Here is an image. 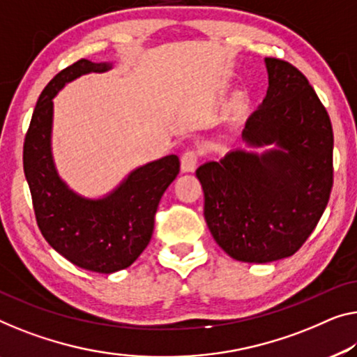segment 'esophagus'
I'll use <instances>...</instances> for the list:
<instances>
[{"instance_id": "1", "label": "esophagus", "mask_w": 357, "mask_h": 357, "mask_svg": "<svg viewBox=\"0 0 357 357\" xmlns=\"http://www.w3.org/2000/svg\"><path fill=\"white\" fill-rule=\"evenodd\" d=\"M197 162H199V152L197 151H185L181 157V169L184 173L194 172L197 167Z\"/></svg>"}]
</instances>
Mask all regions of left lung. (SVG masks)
Wrapping results in <instances>:
<instances>
[{
	"label": "left lung",
	"mask_w": 357,
	"mask_h": 357,
	"mask_svg": "<svg viewBox=\"0 0 357 357\" xmlns=\"http://www.w3.org/2000/svg\"><path fill=\"white\" fill-rule=\"evenodd\" d=\"M268 91L242 141L264 152H227L197 168L204 216L218 245L243 263L289 258L314 231L333 184V132L306 77L266 57Z\"/></svg>",
	"instance_id": "8db88e82"
}]
</instances>
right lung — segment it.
I'll list each match as a JSON object with an SVG mask.
<instances>
[{
  "label": "right lung",
  "mask_w": 357,
  "mask_h": 357,
  "mask_svg": "<svg viewBox=\"0 0 357 357\" xmlns=\"http://www.w3.org/2000/svg\"><path fill=\"white\" fill-rule=\"evenodd\" d=\"M112 62L79 59L46 84L24 142V172L36 222L46 242L78 268L112 274L131 266L153 232V216L179 173L178 155L141 165L98 199L78 194L57 173L52 157V116L57 93L88 73H104Z\"/></svg>",
  "instance_id": "right-lung-1"
}]
</instances>
